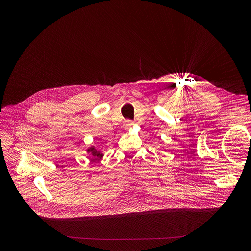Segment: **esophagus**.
<instances>
[{
	"label": "esophagus",
	"mask_w": 251,
	"mask_h": 251,
	"mask_svg": "<svg viewBox=\"0 0 251 251\" xmlns=\"http://www.w3.org/2000/svg\"><path fill=\"white\" fill-rule=\"evenodd\" d=\"M133 122L131 121V120H126L125 122H124V128L125 129H130L132 126H133Z\"/></svg>",
	"instance_id": "1"
}]
</instances>
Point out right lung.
Instances as JSON below:
<instances>
[{
    "mask_svg": "<svg viewBox=\"0 0 251 251\" xmlns=\"http://www.w3.org/2000/svg\"><path fill=\"white\" fill-rule=\"evenodd\" d=\"M86 152L91 155L92 161H97V162H98V161H100V160L103 158V156H104L101 151H99V150H97V149L95 148V146L89 147V148L86 150Z\"/></svg>",
    "mask_w": 251,
    "mask_h": 251,
    "instance_id": "1",
    "label": "right lung"
}]
</instances>
